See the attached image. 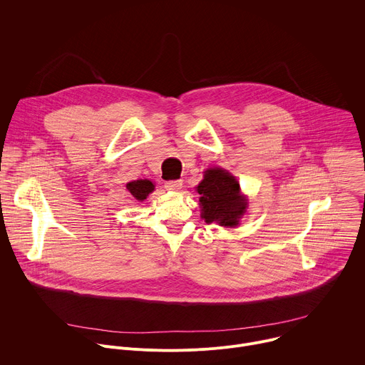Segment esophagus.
<instances>
[{
	"instance_id": "34e87169",
	"label": "esophagus",
	"mask_w": 365,
	"mask_h": 365,
	"mask_svg": "<svg viewBox=\"0 0 365 365\" xmlns=\"http://www.w3.org/2000/svg\"><path fill=\"white\" fill-rule=\"evenodd\" d=\"M182 185H183V182H182L180 179H178V180H169V182H166V183H165V187H166L168 190H172V192H179V190L182 189Z\"/></svg>"
}]
</instances>
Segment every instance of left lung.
Wrapping results in <instances>:
<instances>
[{
    "label": "left lung",
    "instance_id": "1",
    "mask_svg": "<svg viewBox=\"0 0 365 365\" xmlns=\"http://www.w3.org/2000/svg\"><path fill=\"white\" fill-rule=\"evenodd\" d=\"M200 195V217L206 224L217 222L222 227H237L247 211V197L241 195L238 180L221 168L207 169L197 185Z\"/></svg>",
    "mask_w": 365,
    "mask_h": 365
}]
</instances>
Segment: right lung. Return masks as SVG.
Wrapping results in <instances>:
<instances>
[{"label":"right lung","mask_w":365,"mask_h":365,"mask_svg":"<svg viewBox=\"0 0 365 365\" xmlns=\"http://www.w3.org/2000/svg\"><path fill=\"white\" fill-rule=\"evenodd\" d=\"M127 189L137 200H144L148 196V193L154 190V185L148 179H144V180L140 179V180H133L127 183Z\"/></svg>","instance_id":"add662e5"}]
</instances>
